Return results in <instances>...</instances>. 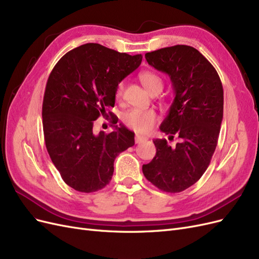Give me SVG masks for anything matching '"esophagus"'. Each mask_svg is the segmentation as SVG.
I'll list each match as a JSON object with an SVG mask.
<instances>
[{"instance_id":"esophagus-1","label":"esophagus","mask_w":259,"mask_h":259,"mask_svg":"<svg viewBox=\"0 0 259 259\" xmlns=\"http://www.w3.org/2000/svg\"><path fill=\"white\" fill-rule=\"evenodd\" d=\"M146 139H147V137H145V136H143V135L136 134V136H135V143H136V144H140V143L144 142V140H146Z\"/></svg>"}]
</instances>
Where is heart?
I'll use <instances>...</instances> for the list:
<instances>
[{"label":"heart","instance_id":"obj_1","mask_svg":"<svg viewBox=\"0 0 259 259\" xmlns=\"http://www.w3.org/2000/svg\"><path fill=\"white\" fill-rule=\"evenodd\" d=\"M139 80L144 84L149 93L161 92L163 88L162 77L152 71H144L139 73ZM124 92V82H120L115 89V98L120 99ZM124 123L128 127L138 133H148L154 126L156 121V113L153 110H139L132 109L123 116Z\"/></svg>","mask_w":259,"mask_h":259}]
</instances>
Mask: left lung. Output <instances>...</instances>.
Wrapping results in <instances>:
<instances>
[{"mask_svg": "<svg viewBox=\"0 0 259 259\" xmlns=\"http://www.w3.org/2000/svg\"><path fill=\"white\" fill-rule=\"evenodd\" d=\"M148 64L166 73L175 98L160 130L179 142L154 139L152 161L143 165L145 177L160 190L180 192L204 174L217 146L224 114V90L215 68L191 46L175 45L151 53Z\"/></svg>", "mask_w": 259, "mask_h": 259, "instance_id": "1", "label": "left lung"}]
</instances>
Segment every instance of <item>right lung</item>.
Masks as SVG:
<instances>
[{"instance_id":"1","label":"right lung","mask_w":259,"mask_h":259,"mask_svg":"<svg viewBox=\"0 0 259 259\" xmlns=\"http://www.w3.org/2000/svg\"><path fill=\"white\" fill-rule=\"evenodd\" d=\"M142 60L140 54L88 43L68 52L52 70L42 107L45 145L61 178L74 190L103 189L112 178L116 156L134 146L135 134L121 124L109 134L93 126L114 107L116 85Z\"/></svg>"}]
</instances>
